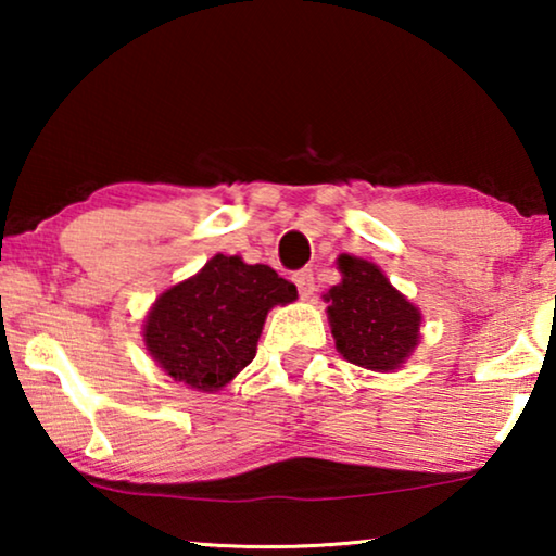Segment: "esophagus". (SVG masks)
<instances>
[{
	"instance_id": "obj_1",
	"label": "esophagus",
	"mask_w": 556,
	"mask_h": 556,
	"mask_svg": "<svg viewBox=\"0 0 556 556\" xmlns=\"http://www.w3.org/2000/svg\"><path fill=\"white\" fill-rule=\"evenodd\" d=\"M293 283H295V288H299L301 299H311V295H314V291H316V280H314V273H311V270L295 273Z\"/></svg>"
}]
</instances>
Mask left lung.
<instances>
[{
    "label": "left lung",
    "instance_id": "obj_1",
    "mask_svg": "<svg viewBox=\"0 0 556 556\" xmlns=\"http://www.w3.org/2000/svg\"><path fill=\"white\" fill-rule=\"evenodd\" d=\"M337 268L341 280L324 295L337 352L362 369H400L420 344V308L364 257L344 253Z\"/></svg>",
    "mask_w": 556,
    "mask_h": 556
}]
</instances>
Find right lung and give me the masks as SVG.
Here are the masks:
<instances>
[{
  "mask_svg": "<svg viewBox=\"0 0 556 556\" xmlns=\"http://www.w3.org/2000/svg\"><path fill=\"white\" fill-rule=\"evenodd\" d=\"M295 299V286L270 265L217 253L159 293L143 318V346L174 382L219 392L255 359L268 311Z\"/></svg>",
  "mask_w": 556,
  "mask_h": 556,
  "instance_id": "add662e5",
  "label": "right lung"
}]
</instances>
